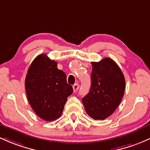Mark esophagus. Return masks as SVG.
Returning a JSON list of instances; mask_svg holds the SVG:
<instances>
[{"label": "esophagus", "mask_w": 150, "mask_h": 150, "mask_svg": "<svg viewBox=\"0 0 150 150\" xmlns=\"http://www.w3.org/2000/svg\"><path fill=\"white\" fill-rule=\"evenodd\" d=\"M72 88H73L74 92H77V91H78V88H79V85H78V83L73 85V86H72Z\"/></svg>", "instance_id": "34e87169"}]
</instances>
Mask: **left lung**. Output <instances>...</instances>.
Segmentation results:
<instances>
[{
  "mask_svg": "<svg viewBox=\"0 0 150 150\" xmlns=\"http://www.w3.org/2000/svg\"><path fill=\"white\" fill-rule=\"evenodd\" d=\"M91 64V86L82 101L88 116L96 120H103L111 116L121 103L125 90V78L111 58Z\"/></svg>",
  "mask_w": 150,
  "mask_h": 150,
  "instance_id": "left-lung-1",
  "label": "left lung"
}]
</instances>
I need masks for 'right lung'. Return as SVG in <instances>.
<instances>
[{"label": "right lung", "mask_w": 150, "mask_h": 150, "mask_svg": "<svg viewBox=\"0 0 150 150\" xmlns=\"http://www.w3.org/2000/svg\"><path fill=\"white\" fill-rule=\"evenodd\" d=\"M25 89L30 105L41 119L51 121L62 114L68 96L73 92L66 75L46 54L38 55L28 70Z\"/></svg>", "instance_id": "obj_1"}]
</instances>
